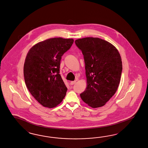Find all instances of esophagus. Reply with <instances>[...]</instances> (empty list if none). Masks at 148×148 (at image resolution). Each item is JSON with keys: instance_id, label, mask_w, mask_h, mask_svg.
<instances>
[{"instance_id": "34e87169", "label": "esophagus", "mask_w": 148, "mask_h": 148, "mask_svg": "<svg viewBox=\"0 0 148 148\" xmlns=\"http://www.w3.org/2000/svg\"><path fill=\"white\" fill-rule=\"evenodd\" d=\"M75 82H76V81H71V82H70V84H71V85H74V84H75Z\"/></svg>"}]
</instances>
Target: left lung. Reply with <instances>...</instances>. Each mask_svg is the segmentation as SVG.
I'll use <instances>...</instances> for the list:
<instances>
[{
  "label": "left lung",
  "mask_w": 148,
  "mask_h": 148,
  "mask_svg": "<svg viewBox=\"0 0 148 148\" xmlns=\"http://www.w3.org/2000/svg\"><path fill=\"white\" fill-rule=\"evenodd\" d=\"M85 63L87 87L81 98L92 108L103 106L116 93L122 71L121 56L116 48L97 37L75 41Z\"/></svg>",
  "instance_id": "8db88e82"
}]
</instances>
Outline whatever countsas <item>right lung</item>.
I'll list each match as a JSON object with an SVG mask.
<instances>
[{
    "label": "right lung",
    "mask_w": 148,
    "mask_h": 148,
    "mask_svg": "<svg viewBox=\"0 0 148 148\" xmlns=\"http://www.w3.org/2000/svg\"><path fill=\"white\" fill-rule=\"evenodd\" d=\"M73 42L72 38H51L33 45L27 54L23 68L25 82L44 107L57 106L66 96L67 88L59 69L61 56Z\"/></svg>",
    "instance_id": "obj_1"
}]
</instances>
